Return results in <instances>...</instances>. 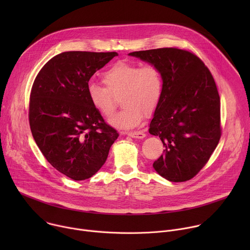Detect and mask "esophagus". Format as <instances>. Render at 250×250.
I'll return each mask as SVG.
<instances>
[{"label": "esophagus", "mask_w": 250, "mask_h": 250, "mask_svg": "<svg viewBox=\"0 0 250 250\" xmlns=\"http://www.w3.org/2000/svg\"><path fill=\"white\" fill-rule=\"evenodd\" d=\"M128 136L130 137H133V138H145L146 137V134L142 132V131H133V132H127L126 133Z\"/></svg>", "instance_id": "1"}]
</instances>
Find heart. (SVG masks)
<instances>
[{
  "label": "heart",
  "mask_w": 250,
  "mask_h": 250,
  "mask_svg": "<svg viewBox=\"0 0 250 250\" xmlns=\"http://www.w3.org/2000/svg\"><path fill=\"white\" fill-rule=\"evenodd\" d=\"M105 88L91 83L87 88L93 108L104 117L116 110V98L121 96L123 110L109 120L117 128L130 129L138 126L146 116L152 115L163 94V78L160 70L152 64L119 61L102 74Z\"/></svg>",
  "instance_id": "heart-1"
}]
</instances>
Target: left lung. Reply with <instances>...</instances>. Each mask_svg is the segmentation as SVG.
<instances>
[{"mask_svg":"<svg viewBox=\"0 0 250 250\" xmlns=\"http://www.w3.org/2000/svg\"><path fill=\"white\" fill-rule=\"evenodd\" d=\"M155 65L163 78V94L149 125L164 153L154 170L166 180L184 182L208 162L221 138V102L209 70L195 54L178 48L128 53Z\"/></svg>","mask_w":250,"mask_h":250,"instance_id":"left-lung-1","label":"left lung"}]
</instances>
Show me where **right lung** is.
<instances>
[{"label":"right lung","mask_w":250,"mask_h":250,"mask_svg":"<svg viewBox=\"0 0 250 250\" xmlns=\"http://www.w3.org/2000/svg\"><path fill=\"white\" fill-rule=\"evenodd\" d=\"M117 52L67 51L51 58L34 80L29 102L32 136L46 160L75 181L104 164L119 133L91 104L87 88Z\"/></svg>","instance_id":"obj_1"}]
</instances>
